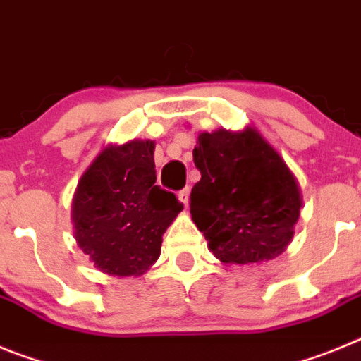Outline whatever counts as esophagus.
Segmentation results:
<instances>
[{
    "label": "esophagus",
    "instance_id": "34e87169",
    "mask_svg": "<svg viewBox=\"0 0 361 361\" xmlns=\"http://www.w3.org/2000/svg\"><path fill=\"white\" fill-rule=\"evenodd\" d=\"M190 188H184V190L178 191V200L184 204V206H188V202H190Z\"/></svg>",
    "mask_w": 361,
    "mask_h": 361
}]
</instances>
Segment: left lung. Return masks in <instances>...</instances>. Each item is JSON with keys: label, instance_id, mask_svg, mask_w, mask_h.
<instances>
[{"label": "left lung", "instance_id": "1", "mask_svg": "<svg viewBox=\"0 0 361 361\" xmlns=\"http://www.w3.org/2000/svg\"><path fill=\"white\" fill-rule=\"evenodd\" d=\"M200 180L190 213L220 262L279 257L291 242L302 199L279 153L253 128L200 133L193 149Z\"/></svg>", "mask_w": 361, "mask_h": 361}]
</instances>
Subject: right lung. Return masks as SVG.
<instances>
[{
  "label": "right lung",
  "mask_w": 361,
  "mask_h": 361,
  "mask_svg": "<svg viewBox=\"0 0 361 361\" xmlns=\"http://www.w3.org/2000/svg\"><path fill=\"white\" fill-rule=\"evenodd\" d=\"M155 180L152 141L108 146L79 180L75 240L108 275H142L159 258L166 228L183 212V202Z\"/></svg>",
  "instance_id": "1"
}]
</instances>
